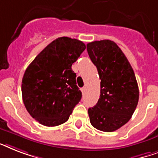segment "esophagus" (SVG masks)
Here are the masks:
<instances>
[{
	"label": "esophagus",
	"mask_w": 158,
	"mask_h": 158,
	"mask_svg": "<svg viewBox=\"0 0 158 158\" xmlns=\"http://www.w3.org/2000/svg\"><path fill=\"white\" fill-rule=\"evenodd\" d=\"M85 90H86L85 88H81V91H82V92H83V93H84V92H85Z\"/></svg>",
	"instance_id": "esophagus-1"
}]
</instances>
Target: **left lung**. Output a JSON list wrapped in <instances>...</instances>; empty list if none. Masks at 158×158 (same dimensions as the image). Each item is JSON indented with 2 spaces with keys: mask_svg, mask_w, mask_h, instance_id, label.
I'll return each mask as SVG.
<instances>
[{
  "mask_svg": "<svg viewBox=\"0 0 158 158\" xmlns=\"http://www.w3.org/2000/svg\"><path fill=\"white\" fill-rule=\"evenodd\" d=\"M87 50L101 79L98 102L88 109L90 123L102 131H114L130 120L138 104L139 88L134 70L112 40L88 43Z\"/></svg>",
  "mask_w": 158,
  "mask_h": 158,
  "instance_id": "obj_1",
  "label": "left lung"
}]
</instances>
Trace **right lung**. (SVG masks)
Masks as SVG:
<instances>
[{
	"instance_id": "1",
	"label": "right lung",
	"mask_w": 158,
	"mask_h": 158,
	"mask_svg": "<svg viewBox=\"0 0 158 158\" xmlns=\"http://www.w3.org/2000/svg\"><path fill=\"white\" fill-rule=\"evenodd\" d=\"M80 40L60 37L47 45L27 68L22 81L24 106L46 127L66 123L82 92L71 66L85 50Z\"/></svg>"
}]
</instances>
